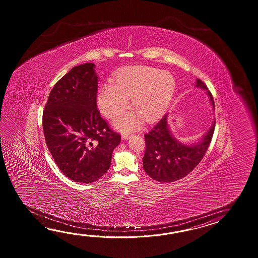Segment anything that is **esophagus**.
Masks as SVG:
<instances>
[{
    "instance_id": "34e87169",
    "label": "esophagus",
    "mask_w": 258,
    "mask_h": 258,
    "mask_svg": "<svg viewBox=\"0 0 258 258\" xmlns=\"http://www.w3.org/2000/svg\"><path fill=\"white\" fill-rule=\"evenodd\" d=\"M131 137L130 135H126V134H124V135H122V137H121V139L122 140H127V139H129Z\"/></svg>"
}]
</instances>
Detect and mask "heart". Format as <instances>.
Instances as JSON below:
<instances>
[{
  "instance_id": "obj_1",
  "label": "heart",
  "mask_w": 258,
  "mask_h": 258,
  "mask_svg": "<svg viewBox=\"0 0 258 258\" xmlns=\"http://www.w3.org/2000/svg\"><path fill=\"white\" fill-rule=\"evenodd\" d=\"M176 90L175 78L170 73L148 67L126 68L115 77V85L105 83L98 92V103L101 111L109 117L119 115L126 110L132 98L136 112H130L113 120L121 131L136 130L141 117L148 122L159 119L168 110Z\"/></svg>"
}]
</instances>
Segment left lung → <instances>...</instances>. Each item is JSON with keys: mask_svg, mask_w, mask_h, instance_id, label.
<instances>
[{"mask_svg": "<svg viewBox=\"0 0 258 258\" xmlns=\"http://www.w3.org/2000/svg\"><path fill=\"white\" fill-rule=\"evenodd\" d=\"M196 88L206 90L215 110L214 100L207 86L200 79ZM215 121L198 142L184 144L174 137L168 123V113L145 135L146 152L143 167L148 176L161 182H172L189 174L201 161L213 137Z\"/></svg>", "mask_w": 258, "mask_h": 258, "instance_id": "left-lung-1", "label": "left lung"}]
</instances>
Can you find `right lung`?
Returning a JSON list of instances; mask_svg holds the SVG:
<instances>
[{
  "label": "right lung",
  "instance_id": "1",
  "mask_svg": "<svg viewBox=\"0 0 258 258\" xmlns=\"http://www.w3.org/2000/svg\"><path fill=\"white\" fill-rule=\"evenodd\" d=\"M91 62L72 68L49 93L43 111L44 136L60 171L72 181L91 183L110 168L121 136L97 109L98 76Z\"/></svg>",
  "mask_w": 258,
  "mask_h": 258
}]
</instances>
